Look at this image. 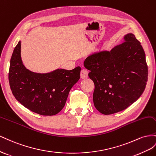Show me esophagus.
Here are the masks:
<instances>
[{
  "label": "esophagus",
  "mask_w": 156,
  "mask_h": 156,
  "mask_svg": "<svg viewBox=\"0 0 156 156\" xmlns=\"http://www.w3.org/2000/svg\"><path fill=\"white\" fill-rule=\"evenodd\" d=\"M80 76L82 79L87 78L88 77V70L85 69H82L81 70V73H80Z\"/></svg>",
  "instance_id": "1"
}]
</instances>
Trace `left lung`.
<instances>
[{
    "label": "left lung",
    "mask_w": 156,
    "mask_h": 156,
    "mask_svg": "<svg viewBox=\"0 0 156 156\" xmlns=\"http://www.w3.org/2000/svg\"><path fill=\"white\" fill-rule=\"evenodd\" d=\"M84 66L95 84L93 100L101 113L109 115L125 110L144 92L148 70L144 51L131 33L110 51L89 56Z\"/></svg>",
    "instance_id": "left-lung-1"
}]
</instances>
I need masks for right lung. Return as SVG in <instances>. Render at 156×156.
<instances>
[{"label": "right lung", "mask_w": 156, "mask_h": 156, "mask_svg": "<svg viewBox=\"0 0 156 156\" xmlns=\"http://www.w3.org/2000/svg\"><path fill=\"white\" fill-rule=\"evenodd\" d=\"M80 70L77 66L47 74L30 72L22 63L19 42L10 59L9 83L16 100L25 108L42 115H53L64 107L70 89L79 80Z\"/></svg>", "instance_id": "1"}]
</instances>
